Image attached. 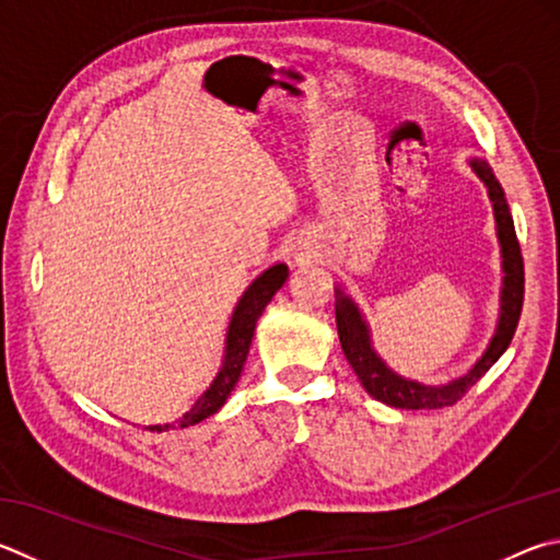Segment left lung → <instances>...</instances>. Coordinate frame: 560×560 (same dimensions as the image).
<instances>
[{
	"mask_svg": "<svg viewBox=\"0 0 560 560\" xmlns=\"http://www.w3.org/2000/svg\"><path fill=\"white\" fill-rule=\"evenodd\" d=\"M475 174L482 178V183L490 190V200L494 206V220H497V235H500L502 245V267H504V287H502V308H500V323H497L494 338L490 348L485 350L475 368L463 374L460 380H453L443 386H423L419 382H409L394 374L386 364L377 358L372 350L370 330L364 325L358 306L342 296L338 291V306H335V320H338V335L345 358H348L350 368L358 374L364 389L374 399L394 406V409H443V406H453L460 401L467 389L482 377V374L492 368V364L502 358L504 350L510 348L514 338L516 325H520V315L524 306V259L520 249V240H516L514 222L510 206H506L504 190L497 183L492 168L485 161H470Z\"/></svg>",
	"mask_w": 560,
	"mask_h": 560,
	"instance_id": "obj_1",
	"label": "left lung"
}]
</instances>
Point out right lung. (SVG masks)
<instances>
[{
  "label": "right lung",
  "mask_w": 560,
  "mask_h": 560,
  "mask_svg": "<svg viewBox=\"0 0 560 560\" xmlns=\"http://www.w3.org/2000/svg\"><path fill=\"white\" fill-rule=\"evenodd\" d=\"M289 279V269L283 264H277L261 273V277L252 283V287L245 291V296L240 299L235 313H232L230 328H228V345H225V362L218 372L215 382L210 384V389L200 396V399L192 404V409L180 416L176 423H166V425H151L149 431H168L178 425V429H188V425H196L200 421H206L208 416L215 413L222 404L228 401L230 392L235 389V384L242 374V368H245L247 354H249V345L254 338V328H257L259 315L267 308V303L271 301L273 293H277L283 281Z\"/></svg>",
  "instance_id": "add662e5"
}]
</instances>
